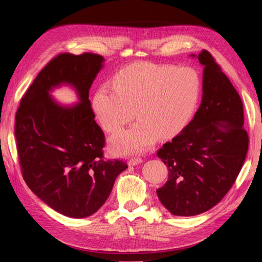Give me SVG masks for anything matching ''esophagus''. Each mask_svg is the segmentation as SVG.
I'll return each instance as SVG.
<instances>
[{"mask_svg":"<svg viewBox=\"0 0 262 262\" xmlns=\"http://www.w3.org/2000/svg\"><path fill=\"white\" fill-rule=\"evenodd\" d=\"M142 162H143V160H142V158H140V157H132L128 161V165L129 166H136V165H138Z\"/></svg>","mask_w":262,"mask_h":262,"instance_id":"34e87169","label":"esophagus"}]
</instances>
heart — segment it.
I'll return each instance as SVG.
<instances>
[{
	"label": "heart",
	"instance_id": "obj_1",
	"mask_svg": "<svg viewBox=\"0 0 262 262\" xmlns=\"http://www.w3.org/2000/svg\"><path fill=\"white\" fill-rule=\"evenodd\" d=\"M201 80L196 71L142 62L121 71L113 84L95 92L92 107L101 128L116 133L136 116L139 121L112 139L119 154L144 152L158 137L177 136L191 121L199 104Z\"/></svg>",
	"mask_w": 262,
	"mask_h": 262
}]
</instances>
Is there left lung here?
<instances>
[{
	"instance_id": "obj_1",
	"label": "left lung",
	"mask_w": 262,
	"mask_h": 262,
	"mask_svg": "<svg viewBox=\"0 0 262 262\" xmlns=\"http://www.w3.org/2000/svg\"><path fill=\"white\" fill-rule=\"evenodd\" d=\"M203 66L201 105L186 128L157 150L168 180L156 190L172 215L193 216L217 204L234 185L248 150L241 96L211 53Z\"/></svg>"
}]
</instances>
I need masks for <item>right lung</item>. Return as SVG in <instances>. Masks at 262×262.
Returning a JSON list of instances; mask_svg holds the SVG:
<instances>
[{
	"mask_svg": "<svg viewBox=\"0 0 262 262\" xmlns=\"http://www.w3.org/2000/svg\"><path fill=\"white\" fill-rule=\"evenodd\" d=\"M104 61L90 52L57 55L29 86L15 117L24 180L39 199L70 217L98 211L119 173L128 168L123 161L105 160V136L89 99ZM62 83L77 91L78 104L62 106L50 96Z\"/></svg>",
	"mask_w": 262,
	"mask_h": 262,
	"instance_id": "right-lung-1",
	"label": "right lung"
}]
</instances>
